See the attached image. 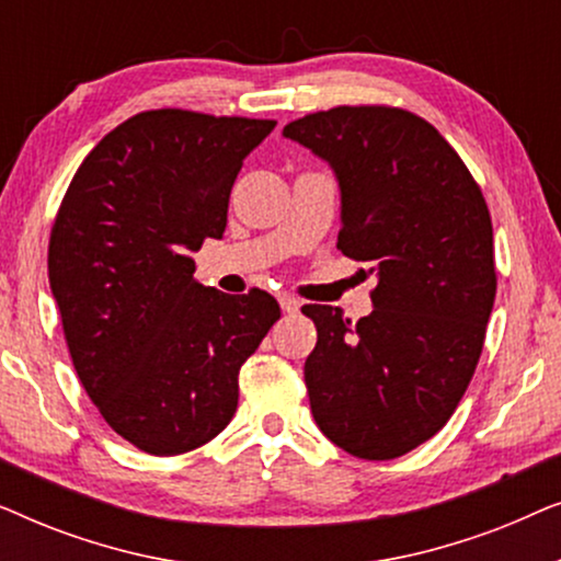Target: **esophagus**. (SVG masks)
<instances>
[{
  "mask_svg": "<svg viewBox=\"0 0 561 561\" xmlns=\"http://www.w3.org/2000/svg\"><path fill=\"white\" fill-rule=\"evenodd\" d=\"M278 301H280V309L286 313H298V309H301V301H298V298H294V296H288V294H283Z\"/></svg>",
  "mask_w": 561,
  "mask_h": 561,
  "instance_id": "esophagus-1",
  "label": "esophagus"
}]
</instances>
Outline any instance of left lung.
Masks as SVG:
<instances>
[{
  "instance_id": "left-lung-1",
  "label": "left lung",
  "mask_w": 561,
  "mask_h": 561,
  "mask_svg": "<svg viewBox=\"0 0 561 561\" xmlns=\"http://www.w3.org/2000/svg\"><path fill=\"white\" fill-rule=\"evenodd\" d=\"M283 135L334 168L336 248L378 273L370 317L301 309L317 324L313 421L352 457L396 459L442 432L482 355L497 288L485 196L439 129L401 106H334Z\"/></svg>"
}]
</instances>
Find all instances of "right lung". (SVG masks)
<instances>
[{
    "label": "right lung",
    "mask_w": 561,
    "mask_h": 561,
    "mask_svg": "<svg viewBox=\"0 0 561 561\" xmlns=\"http://www.w3.org/2000/svg\"><path fill=\"white\" fill-rule=\"evenodd\" d=\"M275 119L148 110L102 137L73 173L48 244L68 352L102 419L133 447L173 457L237 411L240 367L280 306L194 278L219 240L234 179Z\"/></svg>",
    "instance_id": "obj_1"
}]
</instances>
